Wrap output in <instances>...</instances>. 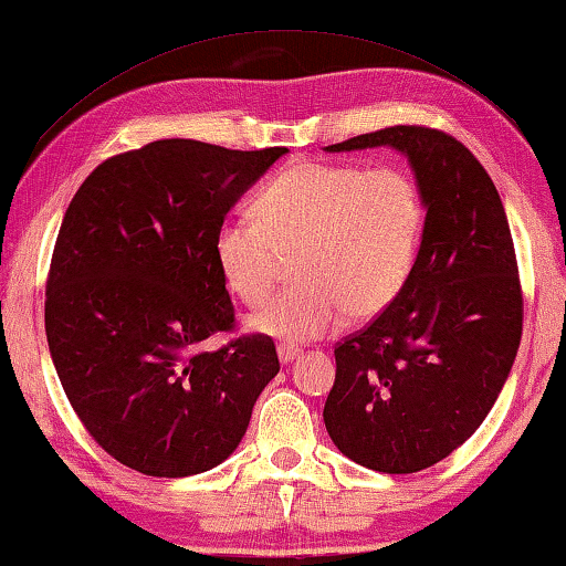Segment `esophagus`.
I'll return each mask as SVG.
<instances>
[{
  "mask_svg": "<svg viewBox=\"0 0 566 566\" xmlns=\"http://www.w3.org/2000/svg\"><path fill=\"white\" fill-rule=\"evenodd\" d=\"M298 354L301 350L298 348H293V346H277V358H281V364L283 366H289V364H293L295 358H298Z\"/></svg>",
  "mask_w": 566,
  "mask_h": 566,
  "instance_id": "34e87169",
  "label": "esophagus"
}]
</instances>
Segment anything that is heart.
<instances>
[{"mask_svg":"<svg viewBox=\"0 0 566 566\" xmlns=\"http://www.w3.org/2000/svg\"><path fill=\"white\" fill-rule=\"evenodd\" d=\"M255 216L222 222L218 265L240 301L261 305L285 258L298 255L301 285L250 318L253 331L289 344L328 336L348 313H384L409 283L426 226L419 185L394 165L295 163L263 188Z\"/></svg>","mask_w":566,"mask_h":566,"instance_id":"heart-1","label":"heart"}]
</instances>
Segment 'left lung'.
Listing matches in <instances>:
<instances>
[{"label":"left lung","instance_id":"obj_1","mask_svg":"<svg viewBox=\"0 0 566 566\" xmlns=\"http://www.w3.org/2000/svg\"><path fill=\"white\" fill-rule=\"evenodd\" d=\"M381 145L413 168L426 206L421 248L401 295L333 350L323 421L356 464L413 474L447 459L492 411L522 340L524 298L502 198L476 157L421 125L326 150Z\"/></svg>","mask_w":566,"mask_h":566}]
</instances>
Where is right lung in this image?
I'll use <instances>...</instances> for the list:
<instances>
[{"label":"right lung","mask_w":566,"mask_h":566,"mask_svg":"<svg viewBox=\"0 0 566 566\" xmlns=\"http://www.w3.org/2000/svg\"><path fill=\"white\" fill-rule=\"evenodd\" d=\"M285 147L155 140L97 165L54 243L44 331L74 413L109 457L192 476L238 449L277 364L271 336L235 328L216 255L228 210Z\"/></svg>","instance_id":"obj_1"}]
</instances>
